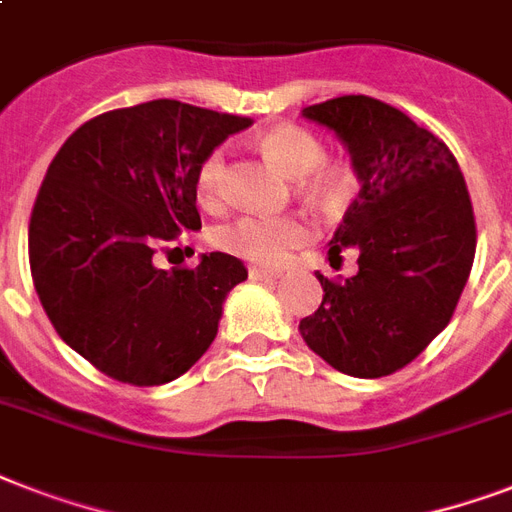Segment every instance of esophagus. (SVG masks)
Listing matches in <instances>:
<instances>
[{"mask_svg": "<svg viewBox=\"0 0 512 512\" xmlns=\"http://www.w3.org/2000/svg\"><path fill=\"white\" fill-rule=\"evenodd\" d=\"M281 273L279 271H271V268H249V279L252 281H276Z\"/></svg>", "mask_w": 512, "mask_h": 512, "instance_id": "34e87169", "label": "esophagus"}]
</instances>
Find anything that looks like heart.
Returning a JSON list of instances; mask_svg holds the SVG:
<instances>
[{"instance_id": "1", "label": "heart", "mask_w": 512, "mask_h": 512, "mask_svg": "<svg viewBox=\"0 0 512 512\" xmlns=\"http://www.w3.org/2000/svg\"><path fill=\"white\" fill-rule=\"evenodd\" d=\"M260 151L279 172L292 180L314 175L305 180L311 191L332 196L340 191L342 177L337 170H319L324 162V146L311 132L300 127H276L260 138ZM225 156L212 154L196 170V196L204 207H215L223 193ZM311 239V225L300 215H241L215 231V244L231 255H239L257 265H279L292 249Z\"/></svg>"}]
</instances>
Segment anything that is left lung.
<instances>
[{
    "mask_svg": "<svg viewBox=\"0 0 512 512\" xmlns=\"http://www.w3.org/2000/svg\"><path fill=\"white\" fill-rule=\"evenodd\" d=\"M337 135L361 191L329 257L358 252L342 284L316 276L319 311L300 321L305 345L350 377H385L449 324L476 255V220L460 164L446 143L398 108L342 95L303 108Z\"/></svg>",
    "mask_w": 512,
    "mask_h": 512,
    "instance_id": "1",
    "label": "left lung"
}]
</instances>
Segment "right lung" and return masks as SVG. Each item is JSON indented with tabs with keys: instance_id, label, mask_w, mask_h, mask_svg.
Instances as JSON below:
<instances>
[{
	"instance_id": "add662e5",
	"label": "right lung",
	"mask_w": 512,
	"mask_h": 512,
	"mask_svg": "<svg viewBox=\"0 0 512 512\" xmlns=\"http://www.w3.org/2000/svg\"><path fill=\"white\" fill-rule=\"evenodd\" d=\"M244 116L148 100L84 122L47 167L28 225L36 295L79 356L130 385H164L199 361L247 268L209 252L162 271L154 252L199 231L196 170Z\"/></svg>"
}]
</instances>
